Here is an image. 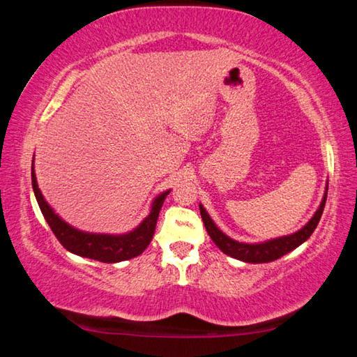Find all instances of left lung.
<instances>
[{"mask_svg":"<svg viewBox=\"0 0 357 357\" xmlns=\"http://www.w3.org/2000/svg\"><path fill=\"white\" fill-rule=\"evenodd\" d=\"M326 198H328V187H326L324 197L321 200V204H319V208L317 209V213L313 214L312 219L301 229H298V231L293 234H288V236L269 239L258 244L239 243V241H234L229 236H227L225 233L217 228V225L213 222V219H211L209 214L206 213V209H204L202 204H200V214L211 239L214 241L215 245L219 247L223 253H227V255H229L231 258L241 259V261H245V263H269L283 255H287L288 252L294 250L296 247H299L302 243H305V241L312 236V233L315 231L319 219H321Z\"/></svg>","mask_w":357,"mask_h":357,"instance_id":"1","label":"left lung"}]
</instances>
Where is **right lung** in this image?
Returning <instances> with one entry per match:
<instances>
[{
	"label": "right lung",
	"mask_w": 357,
	"mask_h": 357,
	"mask_svg": "<svg viewBox=\"0 0 357 357\" xmlns=\"http://www.w3.org/2000/svg\"><path fill=\"white\" fill-rule=\"evenodd\" d=\"M31 181L36 200H38L42 214H44L48 227H50L52 231L55 233L59 243L64 245V249L75 253V255L98 259V261L102 263L124 261V259L135 258L140 255V253H143V250L146 249L151 239L154 236L157 217H159L160 208L162 204H164L167 195L170 193V190H165L162 192L159 197H155L153 204H151L149 214L144 217V220L137 228L132 229V231L124 234H102L86 233L82 231V229L70 227L69 223H66L61 217L50 208V204L45 202L44 195H42L39 190L38 181H36L34 160L31 167Z\"/></svg>",
	"instance_id": "1"
}]
</instances>
